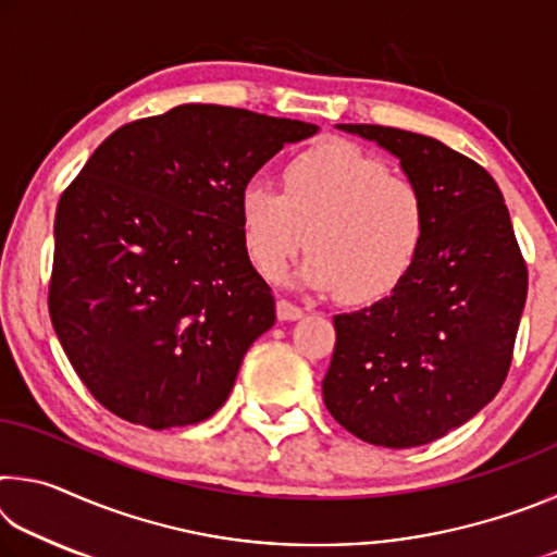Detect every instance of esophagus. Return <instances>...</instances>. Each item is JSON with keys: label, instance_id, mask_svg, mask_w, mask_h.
Wrapping results in <instances>:
<instances>
[{"label": "esophagus", "instance_id": "obj_1", "mask_svg": "<svg viewBox=\"0 0 557 557\" xmlns=\"http://www.w3.org/2000/svg\"><path fill=\"white\" fill-rule=\"evenodd\" d=\"M301 317H305V309H301V307L292 305V301H287V299L277 301V319H280V322H295V319H301Z\"/></svg>", "mask_w": 557, "mask_h": 557}]
</instances>
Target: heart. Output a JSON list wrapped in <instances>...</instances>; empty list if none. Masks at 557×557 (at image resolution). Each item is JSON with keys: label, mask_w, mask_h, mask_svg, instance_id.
<instances>
[{"label": "heart", "mask_w": 557, "mask_h": 557, "mask_svg": "<svg viewBox=\"0 0 557 557\" xmlns=\"http://www.w3.org/2000/svg\"><path fill=\"white\" fill-rule=\"evenodd\" d=\"M240 228L252 265L265 277H277L309 245L312 256L297 275L301 285L338 292L346 301H375L418 260L428 203L379 157L336 139L292 159L285 194L265 178H250L240 194Z\"/></svg>", "instance_id": "b5f03b06"}]
</instances>
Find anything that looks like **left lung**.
I'll list each match as a JSON object with an SVG mask.
<instances>
[{
    "label": "left lung",
    "mask_w": 557,
    "mask_h": 557,
    "mask_svg": "<svg viewBox=\"0 0 557 557\" xmlns=\"http://www.w3.org/2000/svg\"><path fill=\"white\" fill-rule=\"evenodd\" d=\"M393 157L428 203L425 243L388 297L336 314L322 381L338 425L379 447H420L494 400L511 366L528 270L502 188L440 139L336 125Z\"/></svg>",
    "instance_id": "left-lung-1"
}]
</instances>
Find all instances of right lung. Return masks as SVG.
Masks as SVG:
<instances>
[{"mask_svg": "<svg viewBox=\"0 0 557 557\" xmlns=\"http://www.w3.org/2000/svg\"><path fill=\"white\" fill-rule=\"evenodd\" d=\"M317 125L178 106L102 143L53 223L49 314L102 408L149 430L196 425L231 395L275 297L243 243L240 194Z\"/></svg>", "mask_w": 557, "mask_h": 557, "instance_id": "add662e5", "label": "right lung"}]
</instances>
